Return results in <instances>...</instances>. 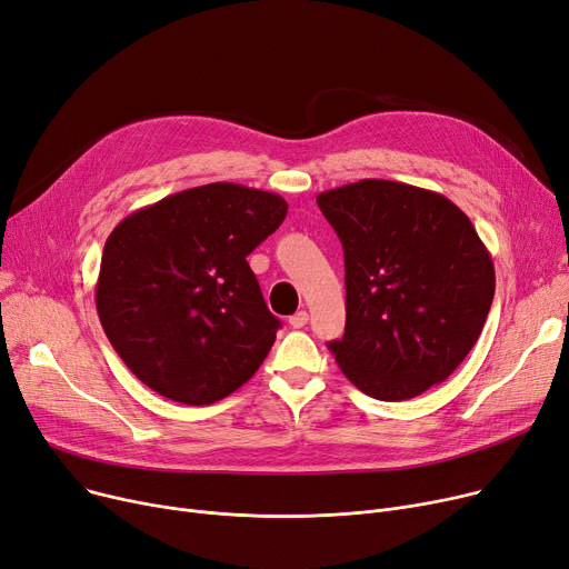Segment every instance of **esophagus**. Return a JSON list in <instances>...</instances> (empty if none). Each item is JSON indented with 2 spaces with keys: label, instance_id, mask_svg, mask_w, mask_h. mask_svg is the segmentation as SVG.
<instances>
[{
  "label": "esophagus",
  "instance_id": "obj_1",
  "mask_svg": "<svg viewBox=\"0 0 569 569\" xmlns=\"http://www.w3.org/2000/svg\"><path fill=\"white\" fill-rule=\"evenodd\" d=\"M288 322H290V327H295V330H300V327H305L309 322V313L307 311H297L295 316L288 318Z\"/></svg>",
  "mask_w": 569,
  "mask_h": 569
}]
</instances>
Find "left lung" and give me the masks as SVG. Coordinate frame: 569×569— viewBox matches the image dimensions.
<instances>
[{
	"label": "left lung",
	"mask_w": 569,
	"mask_h": 569,
	"mask_svg": "<svg viewBox=\"0 0 569 569\" xmlns=\"http://www.w3.org/2000/svg\"><path fill=\"white\" fill-rule=\"evenodd\" d=\"M346 260V378L380 401L442 382L480 339L496 272L470 219L442 193L360 179L316 198Z\"/></svg>",
	"instance_id": "obj_1"
}]
</instances>
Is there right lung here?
<instances>
[{"label": "right lung", "instance_id": "1", "mask_svg": "<svg viewBox=\"0 0 569 569\" xmlns=\"http://www.w3.org/2000/svg\"><path fill=\"white\" fill-rule=\"evenodd\" d=\"M286 212L277 193L214 182L114 226L101 256L97 311L112 348L149 390L209 406L258 371L281 322L247 256Z\"/></svg>", "mask_w": 569, "mask_h": 569}]
</instances>
